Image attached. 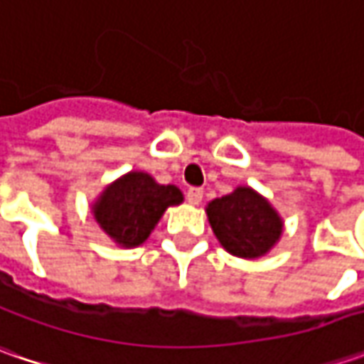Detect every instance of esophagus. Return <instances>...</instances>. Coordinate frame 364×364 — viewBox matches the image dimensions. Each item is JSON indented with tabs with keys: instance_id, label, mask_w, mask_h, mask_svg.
Segmentation results:
<instances>
[{
	"instance_id": "esophagus-1",
	"label": "esophagus",
	"mask_w": 364,
	"mask_h": 364,
	"mask_svg": "<svg viewBox=\"0 0 364 364\" xmlns=\"http://www.w3.org/2000/svg\"><path fill=\"white\" fill-rule=\"evenodd\" d=\"M186 200H188L190 204H200L203 203V188H190L188 192H186Z\"/></svg>"
}]
</instances>
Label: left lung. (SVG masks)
Wrapping results in <instances>:
<instances>
[{
  "instance_id": "left-lung-1",
  "label": "left lung",
  "mask_w": 364,
  "mask_h": 364,
  "mask_svg": "<svg viewBox=\"0 0 364 364\" xmlns=\"http://www.w3.org/2000/svg\"><path fill=\"white\" fill-rule=\"evenodd\" d=\"M206 217L223 249L241 259L267 255L284 232L282 215L251 186H237L231 194L210 200Z\"/></svg>"
}]
</instances>
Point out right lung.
Segmentation results:
<instances>
[{"label": "right lung", "mask_w": 364, "mask_h": 364, "mask_svg": "<svg viewBox=\"0 0 364 364\" xmlns=\"http://www.w3.org/2000/svg\"><path fill=\"white\" fill-rule=\"evenodd\" d=\"M182 200L184 194L178 186L160 184L147 172L132 170L107 184L91 204V213L113 243L133 249L146 243L166 208Z\"/></svg>", "instance_id": "right-lung-1"}]
</instances>
